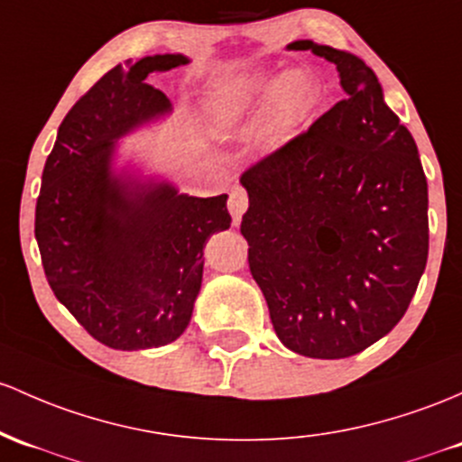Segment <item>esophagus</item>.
<instances>
[{
	"label": "esophagus",
	"instance_id": "34e87169",
	"mask_svg": "<svg viewBox=\"0 0 462 462\" xmlns=\"http://www.w3.org/2000/svg\"><path fill=\"white\" fill-rule=\"evenodd\" d=\"M247 204H250V199H247V192L243 189H235L230 192V215H232V221H235V226H239L241 219H243V212L247 210Z\"/></svg>",
	"mask_w": 462,
	"mask_h": 462
}]
</instances>
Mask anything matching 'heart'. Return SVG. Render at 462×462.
Wrapping results in <instances>:
<instances>
[{
	"mask_svg": "<svg viewBox=\"0 0 462 462\" xmlns=\"http://www.w3.org/2000/svg\"><path fill=\"white\" fill-rule=\"evenodd\" d=\"M320 85L305 68L273 69L256 68L226 76L215 91L212 114L223 126L252 123L265 109L267 126L276 135H291L307 123L318 107Z\"/></svg>",
	"mask_w": 462,
	"mask_h": 462,
	"instance_id": "b5f03b06",
	"label": "heart"
}]
</instances>
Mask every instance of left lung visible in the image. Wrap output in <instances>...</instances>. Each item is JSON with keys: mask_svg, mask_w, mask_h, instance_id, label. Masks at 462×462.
I'll list each match as a JSON object with an SVG mask.
<instances>
[{"mask_svg": "<svg viewBox=\"0 0 462 462\" xmlns=\"http://www.w3.org/2000/svg\"><path fill=\"white\" fill-rule=\"evenodd\" d=\"M339 72L344 100L241 175L247 261L278 339L316 359L388 336L428 263V181L412 134L362 59L300 39Z\"/></svg>", "mask_w": 462, "mask_h": 462, "instance_id": "left-lung-1", "label": "left lung"}]
</instances>
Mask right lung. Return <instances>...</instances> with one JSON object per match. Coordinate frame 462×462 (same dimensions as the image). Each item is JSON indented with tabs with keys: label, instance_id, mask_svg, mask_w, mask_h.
Masks as SVG:
<instances>
[{
	"label": "right lung",
	"instance_id": "obj_1",
	"mask_svg": "<svg viewBox=\"0 0 462 462\" xmlns=\"http://www.w3.org/2000/svg\"><path fill=\"white\" fill-rule=\"evenodd\" d=\"M186 63L153 54L116 65L69 109L45 160L34 215L45 278L85 331L116 351L164 346L186 331L206 241L232 221L227 195L201 199L116 169L118 140L171 114L146 76Z\"/></svg>",
	"mask_w": 462,
	"mask_h": 462
}]
</instances>
